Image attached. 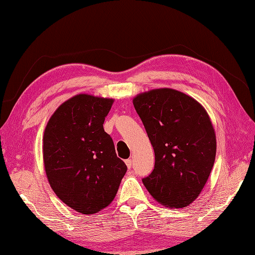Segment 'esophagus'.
Here are the masks:
<instances>
[{"mask_svg":"<svg viewBox=\"0 0 255 255\" xmlns=\"http://www.w3.org/2000/svg\"><path fill=\"white\" fill-rule=\"evenodd\" d=\"M125 162H126V165H127L128 169H131V166H132V161H131V159H127Z\"/></svg>","mask_w":255,"mask_h":255,"instance_id":"34e87169","label":"esophagus"}]
</instances>
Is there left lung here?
Listing matches in <instances>:
<instances>
[{
  "label": "left lung",
  "mask_w": 255,
  "mask_h": 255,
  "mask_svg": "<svg viewBox=\"0 0 255 255\" xmlns=\"http://www.w3.org/2000/svg\"><path fill=\"white\" fill-rule=\"evenodd\" d=\"M133 106L155 156L143 185L166 207H185L197 198L214 166L216 136L207 113L192 97L171 89L139 94Z\"/></svg>",
  "instance_id": "obj_1"
}]
</instances>
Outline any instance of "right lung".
<instances>
[{"label":"right lung","instance_id":"obj_1","mask_svg":"<svg viewBox=\"0 0 255 255\" xmlns=\"http://www.w3.org/2000/svg\"><path fill=\"white\" fill-rule=\"evenodd\" d=\"M112 104L111 99L77 95L59 106L45 129L48 181L57 196L81 214L110 205L127 171L103 127Z\"/></svg>","mask_w":255,"mask_h":255}]
</instances>
